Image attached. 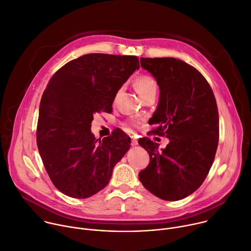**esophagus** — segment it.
Wrapping results in <instances>:
<instances>
[{
	"label": "esophagus",
	"instance_id": "1",
	"mask_svg": "<svg viewBox=\"0 0 251 251\" xmlns=\"http://www.w3.org/2000/svg\"><path fill=\"white\" fill-rule=\"evenodd\" d=\"M132 146H135L137 145V140L136 139H131V143H130Z\"/></svg>",
	"mask_w": 251,
	"mask_h": 251
}]
</instances>
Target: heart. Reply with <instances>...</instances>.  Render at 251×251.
I'll return each instance as SVG.
<instances>
[{"label":"heart","instance_id":"b5f03b06","mask_svg":"<svg viewBox=\"0 0 251 251\" xmlns=\"http://www.w3.org/2000/svg\"><path fill=\"white\" fill-rule=\"evenodd\" d=\"M134 87H135V90L137 91V93L139 94V96L143 99L150 94L156 93L158 86H157L156 80L154 78H152L151 76L141 75L135 79ZM119 93H120V91H119ZM129 124L134 126H137V123L135 121H130Z\"/></svg>","mask_w":251,"mask_h":251}]
</instances>
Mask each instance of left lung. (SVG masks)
I'll list each match as a JSON object with an SVG mask.
<instances>
[{
    "label": "left lung",
    "mask_w": 251,
    "mask_h": 251,
    "mask_svg": "<svg viewBox=\"0 0 251 251\" xmlns=\"http://www.w3.org/2000/svg\"><path fill=\"white\" fill-rule=\"evenodd\" d=\"M140 65L160 89L151 133L170 142L159 151V144L149 137L138 140L149 154L139 181L154 196L178 201L203 184L214 162L220 135L216 98L205 77L180 59L141 57Z\"/></svg>",
    "instance_id": "obj_1"
}]
</instances>
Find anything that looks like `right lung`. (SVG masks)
<instances>
[{
  "label": "right lung",
  "mask_w": 251,
  "mask_h": 251,
  "mask_svg": "<svg viewBox=\"0 0 251 251\" xmlns=\"http://www.w3.org/2000/svg\"><path fill=\"white\" fill-rule=\"evenodd\" d=\"M139 69L133 55L91 53L73 59L49 80L39 105L36 143L53 185L71 198H89L110 182L130 147L122 129L96 139V113H112L122 85Z\"/></svg>",
  "instance_id": "1"
}]
</instances>
